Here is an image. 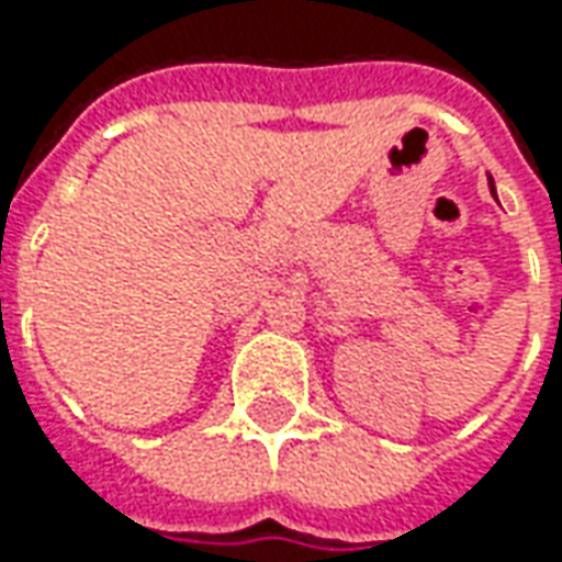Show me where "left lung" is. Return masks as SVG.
<instances>
[{
  "label": "left lung",
  "mask_w": 562,
  "mask_h": 562,
  "mask_svg": "<svg viewBox=\"0 0 562 562\" xmlns=\"http://www.w3.org/2000/svg\"><path fill=\"white\" fill-rule=\"evenodd\" d=\"M491 193H494V181H491Z\"/></svg>",
  "instance_id": "left-lung-1"
}]
</instances>
